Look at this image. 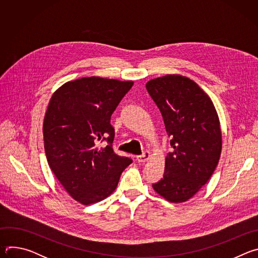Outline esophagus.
Returning <instances> with one entry per match:
<instances>
[{
    "label": "esophagus",
    "instance_id": "obj_1",
    "mask_svg": "<svg viewBox=\"0 0 258 258\" xmlns=\"http://www.w3.org/2000/svg\"><path fill=\"white\" fill-rule=\"evenodd\" d=\"M150 158H151V153L149 151H145L142 155L137 156V160L139 162H146V161H148Z\"/></svg>",
    "mask_w": 258,
    "mask_h": 258
}]
</instances>
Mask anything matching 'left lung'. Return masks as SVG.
I'll return each mask as SVG.
<instances>
[{
    "mask_svg": "<svg viewBox=\"0 0 258 258\" xmlns=\"http://www.w3.org/2000/svg\"><path fill=\"white\" fill-rule=\"evenodd\" d=\"M163 117L173 148L153 189L172 203L192 198L212 175L222 152V131L208 95L192 80L167 75L146 85Z\"/></svg>",
    "mask_w": 258,
    "mask_h": 258,
    "instance_id": "8db88e82",
    "label": "left lung"
}]
</instances>
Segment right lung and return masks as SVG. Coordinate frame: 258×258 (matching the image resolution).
<instances>
[{"label": "right lung", "mask_w": 258, "mask_h": 258, "mask_svg": "<svg viewBox=\"0 0 258 258\" xmlns=\"http://www.w3.org/2000/svg\"><path fill=\"white\" fill-rule=\"evenodd\" d=\"M134 83L98 77L68 82L52 96L44 119L50 168L82 204L102 201L116 189L133 160L114 153L111 115ZM106 140L107 146L98 147Z\"/></svg>", "instance_id": "right-lung-1"}]
</instances>
